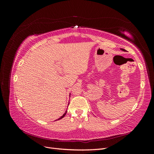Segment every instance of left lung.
<instances>
[{"label":"left lung","instance_id":"8db88e82","mask_svg":"<svg viewBox=\"0 0 154 154\" xmlns=\"http://www.w3.org/2000/svg\"><path fill=\"white\" fill-rule=\"evenodd\" d=\"M121 50H122V51H125V49H121Z\"/></svg>","mask_w":154,"mask_h":154}]
</instances>
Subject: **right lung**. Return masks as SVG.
Listing matches in <instances>:
<instances>
[{
	"mask_svg": "<svg viewBox=\"0 0 154 154\" xmlns=\"http://www.w3.org/2000/svg\"><path fill=\"white\" fill-rule=\"evenodd\" d=\"M70 95H71V94H69V96H70ZM69 104H68V105H69ZM67 109L66 110V112H65V113H64V114H63V116H61V117H60V118H58V119H57V120H59V119H61L62 118H63L64 117V116H66V113H67Z\"/></svg>",
	"mask_w": 154,
	"mask_h": 154,
	"instance_id": "add662e5",
	"label": "right lung"
}]
</instances>
